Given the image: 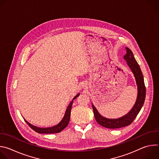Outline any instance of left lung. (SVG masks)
<instances>
[{"instance_id": "8db88e82", "label": "left lung", "mask_w": 159, "mask_h": 159, "mask_svg": "<svg viewBox=\"0 0 159 159\" xmlns=\"http://www.w3.org/2000/svg\"><path fill=\"white\" fill-rule=\"evenodd\" d=\"M126 54L124 57V58L127 61L128 65L129 66L131 70L134 74V75L137 81V86H138V96L137 101L135 102L134 106L132 108V109L129 112V113L125 116L120 118L119 119H106L99 115V113L96 109V107L92 104L94 117L96 121L101 126L110 129H116L120 128L122 127H125L128 126L131 124V123L134 121L135 118L137 117L140 111L141 110L145 99L146 95V88L144 84V80L142 72L141 71L140 68L136 61L131 50L126 48Z\"/></svg>"}]
</instances>
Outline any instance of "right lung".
I'll list each match as a JSON object with an SVG mask.
<instances>
[{
  "instance_id": "right-lung-1",
  "label": "right lung",
  "mask_w": 159,
  "mask_h": 159,
  "mask_svg": "<svg viewBox=\"0 0 159 159\" xmlns=\"http://www.w3.org/2000/svg\"><path fill=\"white\" fill-rule=\"evenodd\" d=\"M79 96V94H77V96H75V98H74L73 101L76 99L78 96ZM73 101H72L70 103V104L69 105V106L67 107V109L66 110L65 116L63 117V118L62 119V120L56 126H53V127H50V128H38L36 126H34L33 125H32L31 124H30V123H28L26 120L25 121L26 122V123L29 125V126L32 128L34 131H35L36 132L38 133H45V134H50V133H59L60 131H61L64 128H65L67 125H69V121H70V113H71V109H72V104H73Z\"/></svg>"
}]
</instances>
